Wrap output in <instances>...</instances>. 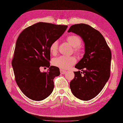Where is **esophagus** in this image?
Masks as SVG:
<instances>
[{
	"label": "esophagus",
	"instance_id": "34e87169",
	"mask_svg": "<svg viewBox=\"0 0 123 123\" xmlns=\"http://www.w3.org/2000/svg\"><path fill=\"white\" fill-rule=\"evenodd\" d=\"M66 72H67V71H65V70H62V69H60V73L61 74H64Z\"/></svg>",
	"mask_w": 123,
	"mask_h": 123
}]
</instances>
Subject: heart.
<instances>
[{
  "instance_id": "heart-1",
  "label": "heart",
  "mask_w": 123,
  "mask_h": 123,
  "mask_svg": "<svg viewBox=\"0 0 123 123\" xmlns=\"http://www.w3.org/2000/svg\"><path fill=\"white\" fill-rule=\"evenodd\" d=\"M67 42L71 46L74 48V52L77 55H79L81 51L80 45L81 44V38L76 35H71L66 38ZM59 42L55 40L50 44L49 47L50 51L53 55H56L58 52ZM76 62V60L73 56H60L53 59L52 63L53 65L61 69H68L74 64Z\"/></svg>"
}]
</instances>
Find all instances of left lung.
<instances>
[{
	"label": "left lung",
	"instance_id": "8db88e82",
	"mask_svg": "<svg viewBox=\"0 0 123 123\" xmlns=\"http://www.w3.org/2000/svg\"><path fill=\"white\" fill-rule=\"evenodd\" d=\"M68 32L80 36L85 43V54L75 68V77L70 84L72 92L84 101L92 99L105 86L110 76L111 50L98 31L83 23L72 25Z\"/></svg>",
	"mask_w": 123,
	"mask_h": 123
}]
</instances>
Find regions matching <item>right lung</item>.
I'll use <instances>...</instances> for the list:
<instances>
[{
  "label": "right lung",
  "instance_id": "right-lung-1",
  "mask_svg": "<svg viewBox=\"0 0 123 123\" xmlns=\"http://www.w3.org/2000/svg\"><path fill=\"white\" fill-rule=\"evenodd\" d=\"M67 25L38 22L24 29L18 36L12 61L15 79L25 95L41 101L50 95L53 79L60 75L59 68L50 66L49 47L64 33ZM40 67L49 68L47 72Z\"/></svg>",
  "mask_w": 123,
  "mask_h": 123
}]
</instances>
